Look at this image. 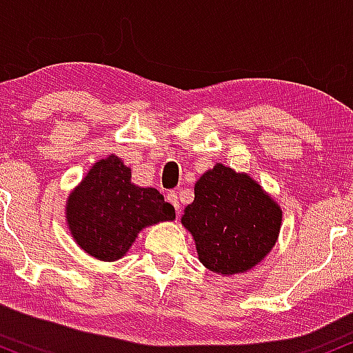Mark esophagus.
<instances>
[{
  "mask_svg": "<svg viewBox=\"0 0 353 353\" xmlns=\"http://www.w3.org/2000/svg\"><path fill=\"white\" fill-rule=\"evenodd\" d=\"M166 201H168V203H172L173 207H175V210L180 208V201H178V193L176 192L166 193Z\"/></svg>",
  "mask_w": 353,
  "mask_h": 353,
  "instance_id": "obj_1",
  "label": "esophagus"
}]
</instances>
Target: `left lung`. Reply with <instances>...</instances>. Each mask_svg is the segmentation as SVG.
<instances>
[{
	"label": "left lung",
	"mask_w": 353,
	"mask_h": 353,
	"mask_svg": "<svg viewBox=\"0 0 353 353\" xmlns=\"http://www.w3.org/2000/svg\"><path fill=\"white\" fill-rule=\"evenodd\" d=\"M181 225L193 235L200 262L227 276L250 270L270 253L282 208L247 173L219 163L195 183Z\"/></svg>",
	"instance_id": "left-lung-1"
}]
</instances>
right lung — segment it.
Returning <instances> with one entry per match:
<instances>
[{
    "label": "right lung",
    "mask_w": 353,
    "mask_h": 353,
    "mask_svg": "<svg viewBox=\"0 0 353 353\" xmlns=\"http://www.w3.org/2000/svg\"><path fill=\"white\" fill-rule=\"evenodd\" d=\"M175 219V208L157 188L132 183V170L117 155L90 168L66 201L74 241L103 262L121 259L145 227Z\"/></svg>",
    "instance_id": "1"
}]
</instances>
